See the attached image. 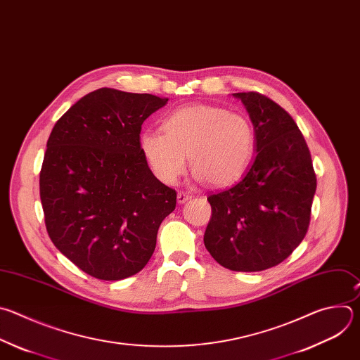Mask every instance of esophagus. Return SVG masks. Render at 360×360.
I'll list each match as a JSON object with an SVG mask.
<instances>
[{"mask_svg":"<svg viewBox=\"0 0 360 360\" xmlns=\"http://www.w3.org/2000/svg\"><path fill=\"white\" fill-rule=\"evenodd\" d=\"M191 197H193V195H191L190 193H187V191H179V193H177V202H179V204H184V202L188 201Z\"/></svg>","mask_w":360,"mask_h":360,"instance_id":"obj_1","label":"esophagus"}]
</instances>
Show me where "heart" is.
I'll return each mask as SVG.
<instances>
[{"mask_svg":"<svg viewBox=\"0 0 360 360\" xmlns=\"http://www.w3.org/2000/svg\"><path fill=\"white\" fill-rule=\"evenodd\" d=\"M162 130L141 131L139 146L155 176L166 184H174L184 173L187 156L197 180L233 184L247 172L255 153L250 119L219 106L176 109L166 116Z\"/></svg>","mask_w":360,"mask_h":360,"instance_id":"b5f03b06","label":"heart"}]
</instances>
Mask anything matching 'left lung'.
I'll list each match as a JSON object with an SVG mask.
<instances>
[{
    "label": "left lung",
    "instance_id": "left-lung-1",
    "mask_svg": "<svg viewBox=\"0 0 360 360\" xmlns=\"http://www.w3.org/2000/svg\"><path fill=\"white\" fill-rule=\"evenodd\" d=\"M255 131V160L233 187L207 197L211 219L204 245L224 268L264 271L304 240L316 176L307 141L291 115L257 92L233 94Z\"/></svg>",
    "mask_w": 360,
    "mask_h": 360
}]
</instances>
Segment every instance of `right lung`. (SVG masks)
<instances>
[{
  "label": "right lung",
  "instance_id": "right-lung-1",
  "mask_svg": "<svg viewBox=\"0 0 360 360\" xmlns=\"http://www.w3.org/2000/svg\"><path fill=\"white\" fill-rule=\"evenodd\" d=\"M169 99L101 88L55 123L39 173L45 226L53 245L103 281L143 269L176 190L143 158L141 124Z\"/></svg>",
  "mask_w": 360,
  "mask_h": 360
}]
</instances>
